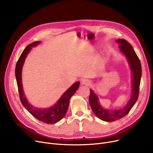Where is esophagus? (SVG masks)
<instances>
[{
	"label": "esophagus",
	"mask_w": 153,
	"mask_h": 153,
	"mask_svg": "<svg viewBox=\"0 0 153 153\" xmlns=\"http://www.w3.org/2000/svg\"><path fill=\"white\" fill-rule=\"evenodd\" d=\"M82 84L85 85H90L91 84V81L89 79H83L82 81Z\"/></svg>",
	"instance_id": "obj_1"
}]
</instances>
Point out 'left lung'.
Returning a JSON list of instances; mask_svg holds the SVG:
<instances>
[{
	"label": "left lung",
	"mask_w": 153,
	"mask_h": 153,
	"mask_svg": "<svg viewBox=\"0 0 153 153\" xmlns=\"http://www.w3.org/2000/svg\"><path fill=\"white\" fill-rule=\"evenodd\" d=\"M117 43L122 53L126 56L132 71V95L126 105L120 110H108L102 107L97 96L91 89L89 102L91 108L99 118L105 122H114L126 116L137 101L139 96L140 85L141 78V65L140 61L133 48L126 39H118Z\"/></svg>",
	"instance_id": "obj_1"
}]
</instances>
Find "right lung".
<instances>
[{"label": "right lung", "instance_id": "add662e5", "mask_svg": "<svg viewBox=\"0 0 153 153\" xmlns=\"http://www.w3.org/2000/svg\"><path fill=\"white\" fill-rule=\"evenodd\" d=\"M40 42H35L28 45L23 50L22 54L16 64L15 67V77L17 80L18 89L19 92L20 99L24 106L30 113L37 120L47 124H54L59 121L65 116L68 109L69 103L71 97L73 95L78 87L80 82H77L72 85L70 88L63 94L59 100L55 105L48 108H38L29 103L24 94L22 83V70L25 62V59L27 54L31 50V47L35 46L39 44Z\"/></svg>", "mask_w": 153, "mask_h": 153}]
</instances>
